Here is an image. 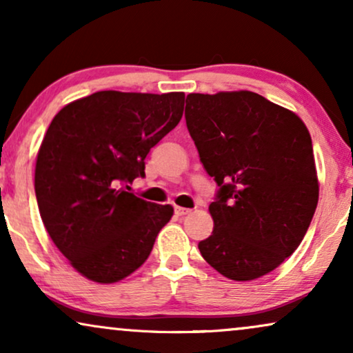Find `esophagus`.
Instances as JSON below:
<instances>
[{"instance_id":"esophagus-1","label":"esophagus","mask_w":353,"mask_h":353,"mask_svg":"<svg viewBox=\"0 0 353 353\" xmlns=\"http://www.w3.org/2000/svg\"><path fill=\"white\" fill-rule=\"evenodd\" d=\"M175 214L180 215V216H185V215H188V214H191V209H186V207L176 205V207H175Z\"/></svg>"}]
</instances>
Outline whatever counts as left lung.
I'll return each instance as SVG.
<instances>
[{
    "label": "left lung",
    "mask_w": 353,
    "mask_h": 353,
    "mask_svg": "<svg viewBox=\"0 0 353 353\" xmlns=\"http://www.w3.org/2000/svg\"><path fill=\"white\" fill-rule=\"evenodd\" d=\"M185 117L202 165L220 186L202 257L234 281L273 272L302 243L318 204L305 123L252 91L191 93Z\"/></svg>",
    "instance_id": "8db88e82"
}]
</instances>
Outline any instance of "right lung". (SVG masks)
Wrapping results in <instances>:
<instances>
[{
  "label": "right lung",
  "mask_w": 353,
  "mask_h": 353,
  "mask_svg": "<svg viewBox=\"0 0 353 353\" xmlns=\"http://www.w3.org/2000/svg\"><path fill=\"white\" fill-rule=\"evenodd\" d=\"M185 93L98 91L62 108L43 138L35 194L45 228L72 267L94 283L146 262L172 205L120 185L144 176L151 148L181 120Z\"/></svg>",
  "instance_id": "right-lung-1"
}]
</instances>
